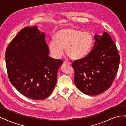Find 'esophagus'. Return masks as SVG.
<instances>
[{
	"label": "esophagus",
	"mask_w": 126,
	"mask_h": 126,
	"mask_svg": "<svg viewBox=\"0 0 126 126\" xmlns=\"http://www.w3.org/2000/svg\"><path fill=\"white\" fill-rule=\"evenodd\" d=\"M63 63H64V64H70V65H71V63L69 62H67V61H64V62H63Z\"/></svg>",
	"instance_id": "esophagus-1"
}]
</instances>
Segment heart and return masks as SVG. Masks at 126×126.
<instances>
[{"mask_svg": "<svg viewBox=\"0 0 126 126\" xmlns=\"http://www.w3.org/2000/svg\"><path fill=\"white\" fill-rule=\"evenodd\" d=\"M94 37L88 32H83L75 28H64L55 34V40L49 45V50L56 58H60L66 48L67 55L74 60L85 58L92 49Z\"/></svg>", "mask_w": 126, "mask_h": 126, "instance_id": "heart-1", "label": "heart"}]
</instances>
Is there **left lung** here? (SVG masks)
<instances>
[{
	"label": "left lung",
	"instance_id": "8db88e82",
	"mask_svg": "<svg viewBox=\"0 0 126 126\" xmlns=\"http://www.w3.org/2000/svg\"><path fill=\"white\" fill-rule=\"evenodd\" d=\"M94 46L85 58L72 63L74 82L86 94L95 96L111 86L119 68L120 56L116 45L108 33L94 36Z\"/></svg>",
	"mask_w": 126,
	"mask_h": 126
}]
</instances>
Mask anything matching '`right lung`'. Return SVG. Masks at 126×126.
Segmentation results:
<instances>
[{
	"label": "right lung",
	"instance_id": "1",
	"mask_svg": "<svg viewBox=\"0 0 126 126\" xmlns=\"http://www.w3.org/2000/svg\"><path fill=\"white\" fill-rule=\"evenodd\" d=\"M49 54L45 33L37 26L22 29L7 47L5 60L9 81L26 97L43 100L54 89L63 62Z\"/></svg>",
	"mask_w": 126,
	"mask_h": 126
}]
</instances>
